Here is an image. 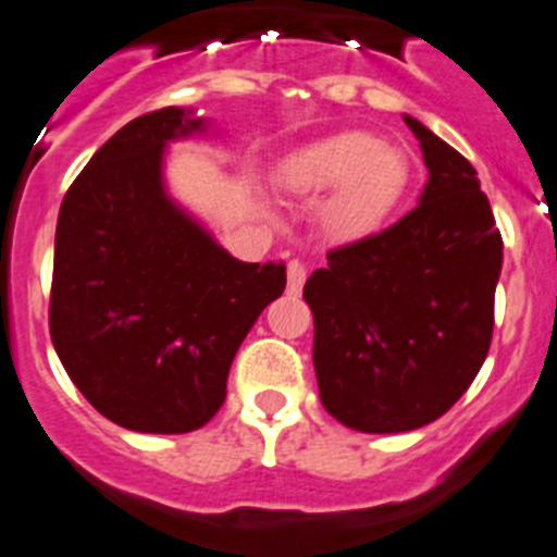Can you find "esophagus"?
Instances as JSON below:
<instances>
[{
	"mask_svg": "<svg viewBox=\"0 0 557 557\" xmlns=\"http://www.w3.org/2000/svg\"><path fill=\"white\" fill-rule=\"evenodd\" d=\"M306 280H308L306 263H302V260H292V263H288V292L292 294L302 292Z\"/></svg>",
	"mask_w": 557,
	"mask_h": 557,
	"instance_id": "34e87169",
	"label": "esophagus"
}]
</instances>
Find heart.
<instances>
[{
	"label": "heart",
	"mask_w": 557,
	"mask_h": 557,
	"mask_svg": "<svg viewBox=\"0 0 557 557\" xmlns=\"http://www.w3.org/2000/svg\"><path fill=\"white\" fill-rule=\"evenodd\" d=\"M283 185L299 196L333 190L325 207L327 230L342 240L379 232L398 210L409 187V159L375 134L345 132L288 159Z\"/></svg>",
	"instance_id": "obj_1"
}]
</instances>
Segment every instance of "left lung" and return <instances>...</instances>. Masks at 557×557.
<instances>
[{
  "instance_id": "obj_1",
  "label": "left lung",
  "mask_w": 557,
  "mask_h": 557,
  "mask_svg": "<svg viewBox=\"0 0 557 557\" xmlns=\"http://www.w3.org/2000/svg\"><path fill=\"white\" fill-rule=\"evenodd\" d=\"M429 185L398 224L327 251L306 283L319 398L338 423L412 432L476 379L493 336L502 235L473 164L418 120Z\"/></svg>"
}]
</instances>
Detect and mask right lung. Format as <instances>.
Instances as JSON below:
<instances>
[{
  "instance_id": "1",
  "label": "right lung",
  "mask_w": 557,
  "mask_h": 557,
  "mask_svg": "<svg viewBox=\"0 0 557 557\" xmlns=\"http://www.w3.org/2000/svg\"><path fill=\"white\" fill-rule=\"evenodd\" d=\"M176 106L123 125L58 212L50 336L72 384L111 423L205 425L240 342L285 288V263H240L164 196L168 139L198 132Z\"/></svg>"
}]
</instances>
